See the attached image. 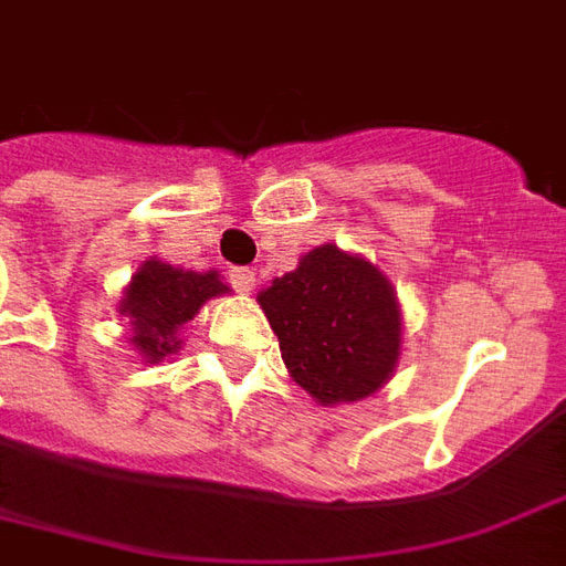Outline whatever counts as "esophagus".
Here are the masks:
<instances>
[{
    "label": "esophagus",
    "instance_id": "esophagus-1",
    "mask_svg": "<svg viewBox=\"0 0 566 566\" xmlns=\"http://www.w3.org/2000/svg\"><path fill=\"white\" fill-rule=\"evenodd\" d=\"M230 282H233V287L242 291V294H251V291H254V272H251L249 266H233V270H230Z\"/></svg>",
    "mask_w": 566,
    "mask_h": 566
}]
</instances>
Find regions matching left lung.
Returning a JSON list of instances; mask_svg holds the SVG:
<instances>
[{
    "label": "left lung",
    "mask_w": 566,
    "mask_h": 566,
    "mask_svg": "<svg viewBox=\"0 0 566 566\" xmlns=\"http://www.w3.org/2000/svg\"><path fill=\"white\" fill-rule=\"evenodd\" d=\"M291 378L324 408L375 396L401 359V305L375 263L324 242L258 294Z\"/></svg>",
    "instance_id": "1"
}]
</instances>
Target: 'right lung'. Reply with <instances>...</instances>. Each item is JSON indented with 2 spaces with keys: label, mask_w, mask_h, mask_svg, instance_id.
Returning <instances> with one entry per match:
<instances>
[{
  "label": "right lung",
  "mask_w": 566,
  "mask_h": 566,
  "mask_svg": "<svg viewBox=\"0 0 566 566\" xmlns=\"http://www.w3.org/2000/svg\"><path fill=\"white\" fill-rule=\"evenodd\" d=\"M230 294L219 270L195 272L161 258H146L123 287L119 315L128 321V342L146 363H165L182 350L188 321H195L209 300Z\"/></svg>",
  "instance_id": "obj_1"
}]
</instances>
